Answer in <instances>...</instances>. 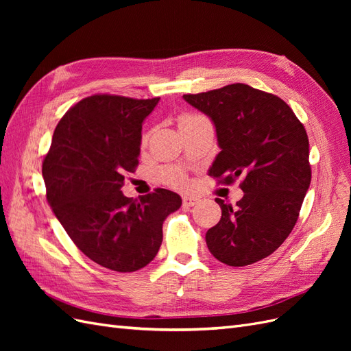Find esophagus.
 Instances as JSON below:
<instances>
[{"instance_id": "1", "label": "esophagus", "mask_w": 351, "mask_h": 351, "mask_svg": "<svg viewBox=\"0 0 351 351\" xmlns=\"http://www.w3.org/2000/svg\"><path fill=\"white\" fill-rule=\"evenodd\" d=\"M199 200H200V199L196 197V196H189V195H186V196H183V205L187 206V208L195 206V205L199 204Z\"/></svg>"}]
</instances>
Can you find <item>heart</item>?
<instances>
[{"label":"heart","mask_w":351,"mask_h":351,"mask_svg":"<svg viewBox=\"0 0 351 351\" xmlns=\"http://www.w3.org/2000/svg\"><path fill=\"white\" fill-rule=\"evenodd\" d=\"M193 119H197V115H184L182 120H180V123L182 121H190ZM164 177L168 183L171 184H176V186H182L184 184V176L180 173V171H176V169H168V171L164 173Z\"/></svg>","instance_id":"obj_1"}]
</instances>
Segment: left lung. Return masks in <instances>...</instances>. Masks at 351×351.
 Here are the masks:
<instances>
[{
	"instance_id": "left-lung-1",
	"label": "left lung",
	"mask_w": 351,
	"mask_h": 351,
	"mask_svg": "<svg viewBox=\"0 0 351 351\" xmlns=\"http://www.w3.org/2000/svg\"><path fill=\"white\" fill-rule=\"evenodd\" d=\"M183 98L215 125L221 151L209 176L226 184L243 178L234 209L215 199L222 214L206 232L209 252L230 267L269 256L294 228L311 186L303 124L281 98L244 83Z\"/></svg>"
}]
</instances>
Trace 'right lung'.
Here are the masks:
<instances>
[{"mask_svg": "<svg viewBox=\"0 0 351 351\" xmlns=\"http://www.w3.org/2000/svg\"><path fill=\"white\" fill-rule=\"evenodd\" d=\"M159 98L93 95L56 127L42 164L48 204L89 259L117 272L146 267L161 247L165 218L182 206L167 189L139 199L121 192L139 164L142 124Z\"/></svg>", "mask_w": 351, "mask_h": 351, "instance_id": "obj_1", "label": "right lung"}]
</instances>
